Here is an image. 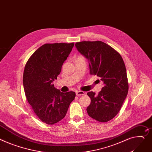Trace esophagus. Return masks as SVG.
Listing matches in <instances>:
<instances>
[{
	"mask_svg": "<svg viewBox=\"0 0 152 152\" xmlns=\"http://www.w3.org/2000/svg\"><path fill=\"white\" fill-rule=\"evenodd\" d=\"M76 95L77 96H83L85 95V92L83 91H76Z\"/></svg>",
	"mask_w": 152,
	"mask_h": 152,
	"instance_id": "1",
	"label": "esophagus"
}]
</instances>
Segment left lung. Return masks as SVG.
Wrapping results in <instances>:
<instances>
[{
	"label": "left lung",
	"mask_w": 152,
	"mask_h": 152,
	"mask_svg": "<svg viewBox=\"0 0 152 152\" xmlns=\"http://www.w3.org/2000/svg\"><path fill=\"white\" fill-rule=\"evenodd\" d=\"M75 48L88 60L90 74L97 75L103 82L99 94L92 91L87 93L91 100L87 113L97 121L108 122L119 113L128 94L124 60L111 46L100 41L77 42Z\"/></svg>",
	"instance_id": "8db88e82"
}]
</instances>
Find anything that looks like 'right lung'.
<instances>
[{
    "label": "right lung",
    "mask_w": 152,
    "mask_h": 152,
    "mask_svg": "<svg viewBox=\"0 0 152 152\" xmlns=\"http://www.w3.org/2000/svg\"><path fill=\"white\" fill-rule=\"evenodd\" d=\"M74 45V42L44 44L25 66L23 85L26 96L38 118L47 124L63 119L75 99V92H62L53 84Z\"/></svg>",
    "instance_id": "1"
}]
</instances>
